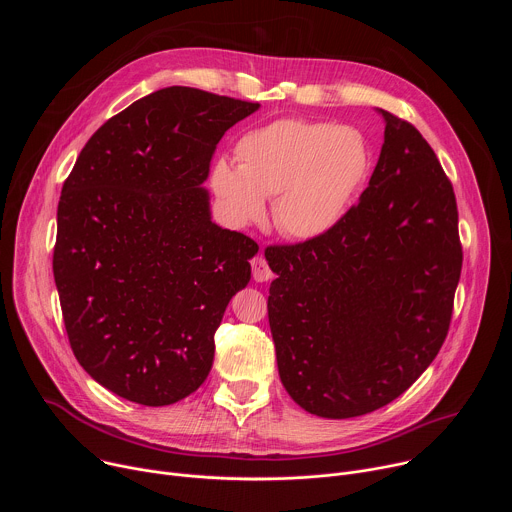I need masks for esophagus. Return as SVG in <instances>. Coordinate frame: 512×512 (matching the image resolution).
I'll return each instance as SVG.
<instances>
[{"instance_id": "34e87169", "label": "esophagus", "mask_w": 512, "mask_h": 512, "mask_svg": "<svg viewBox=\"0 0 512 512\" xmlns=\"http://www.w3.org/2000/svg\"><path fill=\"white\" fill-rule=\"evenodd\" d=\"M251 267H253V279L259 281V283L269 281L273 277V273H271V269H269V265H267V261L263 257H255L251 261Z\"/></svg>"}]
</instances>
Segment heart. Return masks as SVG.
I'll return each instance as SVG.
<instances>
[{
    "label": "heart",
    "mask_w": 512,
    "mask_h": 512,
    "mask_svg": "<svg viewBox=\"0 0 512 512\" xmlns=\"http://www.w3.org/2000/svg\"><path fill=\"white\" fill-rule=\"evenodd\" d=\"M239 166L218 160L210 186L233 227L259 223L273 198L275 229L294 241L328 235L346 214L371 168L364 135L350 125L277 119L245 133Z\"/></svg>",
    "instance_id": "1"
}]
</instances>
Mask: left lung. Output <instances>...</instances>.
Returning a JSON list of instances; mask_svg holds the SVG:
<instances>
[{
	"label": "left lung",
	"instance_id": "obj_1",
	"mask_svg": "<svg viewBox=\"0 0 512 512\" xmlns=\"http://www.w3.org/2000/svg\"><path fill=\"white\" fill-rule=\"evenodd\" d=\"M379 162L324 237L265 251L279 379L302 409L348 419L403 395L440 352L462 271L454 188L385 109Z\"/></svg>",
	"mask_w": 512,
	"mask_h": 512
}]
</instances>
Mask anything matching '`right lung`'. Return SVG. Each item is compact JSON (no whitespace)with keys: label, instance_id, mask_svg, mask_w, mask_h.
Wrapping results in <instances>:
<instances>
[{"label":"right lung","instance_id":"obj_1","mask_svg":"<svg viewBox=\"0 0 512 512\" xmlns=\"http://www.w3.org/2000/svg\"><path fill=\"white\" fill-rule=\"evenodd\" d=\"M259 103L168 87L87 141L58 202L54 281L68 342L111 393L148 407L194 393L259 251L210 221L202 186L227 129Z\"/></svg>","mask_w":512,"mask_h":512}]
</instances>
